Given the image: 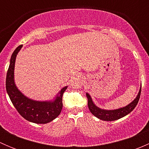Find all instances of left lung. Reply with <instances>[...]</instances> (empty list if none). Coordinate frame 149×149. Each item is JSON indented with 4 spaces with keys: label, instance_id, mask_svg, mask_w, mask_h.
<instances>
[{
    "label": "left lung",
    "instance_id": "left-lung-1",
    "mask_svg": "<svg viewBox=\"0 0 149 149\" xmlns=\"http://www.w3.org/2000/svg\"><path fill=\"white\" fill-rule=\"evenodd\" d=\"M141 85L140 87V89L138 94L137 97H136L133 102H131L127 106L123 107L118 108V109H104L98 107L94 102L92 101L91 96L86 93V97L88 98V107L89 109L90 112L94 115V116L97 117L99 119L102 120L104 121H114L117 120L118 119L123 118V117L126 116L128 115L129 113L132 112L134 109L137 105L139 100L140 99V95H141Z\"/></svg>",
    "mask_w": 149,
    "mask_h": 149
}]
</instances>
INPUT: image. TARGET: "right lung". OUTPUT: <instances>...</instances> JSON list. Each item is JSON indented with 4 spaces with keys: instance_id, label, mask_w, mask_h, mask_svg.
I'll return each instance as SVG.
<instances>
[{
    "instance_id": "add662e5",
    "label": "right lung",
    "mask_w": 149,
    "mask_h": 149,
    "mask_svg": "<svg viewBox=\"0 0 149 149\" xmlns=\"http://www.w3.org/2000/svg\"><path fill=\"white\" fill-rule=\"evenodd\" d=\"M22 46L18 47L10 58L6 81V91L13 106L24 119L37 124H46L55 120L61 114L63 108V94L68 86L63 87L54 100L49 101L31 100L19 91L15 84L14 67L16 56Z\"/></svg>"
}]
</instances>
